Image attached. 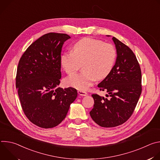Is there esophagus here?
<instances>
[{"instance_id": "esophagus-1", "label": "esophagus", "mask_w": 160, "mask_h": 160, "mask_svg": "<svg viewBox=\"0 0 160 160\" xmlns=\"http://www.w3.org/2000/svg\"><path fill=\"white\" fill-rule=\"evenodd\" d=\"M78 94L80 96H85L87 95V93L85 91H82V90H78Z\"/></svg>"}]
</instances>
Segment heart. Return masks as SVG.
<instances>
[{"label":"heart","mask_w":160,"mask_h":160,"mask_svg":"<svg viewBox=\"0 0 160 160\" xmlns=\"http://www.w3.org/2000/svg\"><path fill=\"white\" fill-rule=\"evenodd\" d=\"M73 51L61 54V63L68 75L77 72L83 63V72L66 80L68 85L82 90L88 88L97 78H105L111 72L117 58V51L112 44L89 37L77 42Z\"/></svg>","instance_id":"obj_1"}]
</instances>
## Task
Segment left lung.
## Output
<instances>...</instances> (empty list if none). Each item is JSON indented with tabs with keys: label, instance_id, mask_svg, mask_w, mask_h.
<instances>
[{
	"label": "left lung",
	"instance_id": "obj_1",
	"mask_svg": "<svg viewBox=\"0 0 160 160\" xmlns=\"http://www.w3.org/2000/svg\"><path fill=\"white\" fill-rule=\"evenodd\" d=\"M117 58L109 74L98 84L106 98L92 95L94 104L90 115L102 127H115L132 116L142 92V75L139 62L133 51L115 37Z\"/></svg>",
	"mask_w": 160,
	"mask_h": 160
}]
</instances>
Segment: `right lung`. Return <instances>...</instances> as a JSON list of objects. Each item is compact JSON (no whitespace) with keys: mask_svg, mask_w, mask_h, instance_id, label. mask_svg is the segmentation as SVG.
Returning <instances> with one entry per match:
<instances>
[{"mask_svg":"<svg viewBox=\"0 0 160 160\" xmlns=\"http://www.w3.org/2000/svg\"><path fill=\"white\" fill-rule=\"evenodd\" d=\"M70 38L64 33L45 34L30 45L19 61L16 87L21 108L27 118L39 127L58 125L77 97L75 88L58 87L62 48Z\"/></svg>","mask_w":160,"mask_h":160,"instance_id":"1","label":"right lung"}]
</instances>
